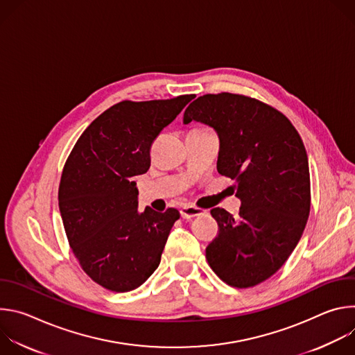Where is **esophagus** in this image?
<instances>
[{
    "instance_id": "1",
    "label": "esophagus",
    "mask_w": 355,
    "mask_h": 355,
    "mask_svg": "<svg viewBox=\"0 0 355 355\" xmlns=\"http://www.w3.org/2000/svg\"><path fill=\"white\" fill-rule=\"evenodd\" d=\"M205 212L207 211L200 209V208H196V207H192V205L181 208V216L184 219H191V218H195V216H200V215H204Z\"/></svg>"
}]
</instances>
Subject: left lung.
I'll return each instance as SVG.
<instances>
[{"instance_id":"1","label":"left lung","mask_w":355,"mask_h":355,"mask_svg":"<svg viewBox=\"0 0 355 355\" xmlns=\"http://www.w3.org/2000/svg\"><path fill=\"white\" fill-rule=\"evenodd\" d=\"M212 126L220 140L218 171L234 180L237 218L211 209L218 234L207 247L214 272L234 288L256 286L288 260L311 212L305 144L274 107L241 94H205L185 110L184 123Z\"/></svg>"}]
</instances>
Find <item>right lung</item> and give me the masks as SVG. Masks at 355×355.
<instances>
[{
	"label": "right lung",
	"instance_id": "1",
	"mask_svg": "<svg viewBox=\"0 0 355 355\" xmlns=\"http://www.w3.org/2000/svg\"><path fill=\"white\" fill-rule=\"evenodd\" d=\"M193 98L122 101L101 114L66 160L59 208L83 271L112 292L140 286L160 264L180 212L137 211L135 175L150 167V148Z\"/></svg>",
	"mask_w": 355,
	"mask_h": 355
}]
</instances>
